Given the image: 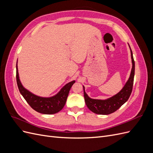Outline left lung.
I'll return each mask as SVG.
<instances>
[{"mask_svg":"<svg viewBox=\"0 0 153 153\" xmlns=\"http://www.w3.org/2000/svg\"><path fill=\"white\" fill-rule=\"evenodd\" d=\"M129 47L130 49L132 62L131 71L128 81L123 89L117 94L106 100L92 99L87 94L85 91V87L83 86L85 104L88 108L92 112L101 115H108L112 114L118 110L129 99L132 92L134 75H135V61H134L132 51L129 45Z\"/></svg>","mask_w":153,"mask_h":153,"instance_id":"left-lung-1","label":"left lung"}]
</instances>
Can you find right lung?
Returning <instances> with one entry per match:
<instances>
[{
    "label": "right lung",
    "mask_w": 153,
    "mask_h": 153,
    "mask_svg": "<svg viewBox=\"0 0 153 153\" xmlns=\"http://www.w3.org/2000/svg\"><path fill=\"white\" fill-rule=\"evenodd\" d=\"M16 62V82L18 89L28 104L36 112L43 114H54L61 111L66 102L69 92L75 82L73 80L64 85L55 95L51 97H41L26 89L20 80Z\"/></svg>",
    "instance_id": "right-lung-1"
}]
</instances>
